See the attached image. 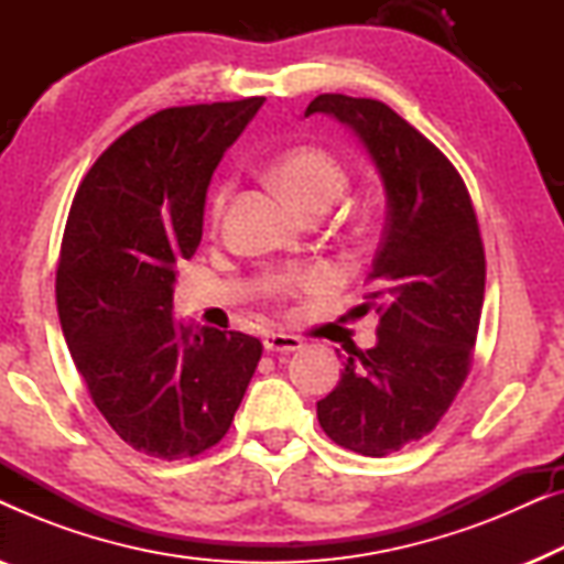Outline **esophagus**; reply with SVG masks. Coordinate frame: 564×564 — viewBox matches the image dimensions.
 Listing matches in <instances>:
<instances>
[{
	"mask_svg": "<svg viewBox=\"0 0 564 564\" xmlns=\"http://www.w3.org/2000/svg\"><path fill=\"white\" fill-rule=\"evenodd\" d=\"M303 341H300L297 336H290V334H267L264 336V349L267 351H280V354H290V351H297Z\"/></svg>",
	"mask_w": 564,
	"mask_h": 564,
	"instance_id": "34e87169",
	"label": "esophagus"
}]
</instances>
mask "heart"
<instances>
[{
    "mask_svg": "<svg viewBox=\"0 0 564 564\" xmlns=\"http://www.w3.org/2000/svg\"><path fill=\"white\" fill-rule=\"evenodd\" d=\"M274 182L280 184L292 203L303 213L328 210L338 197L344 195L349 174L341 161L330 156L328 151L315 149V145H297V149L284 151L272 166ZM228 184H220L213 197V213L218 215L228 199ZM323 284V272L318 269H292V272L272 274L264 282L269 297L284 300L297 295L303 290H313Z\"/></svg>",
    "mask_w": 564,
    "mask_h": 564,
    "instance_id": "1",
    "label": "heart"
}]
</instances>
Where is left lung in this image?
Here are the masks:
<instances>
[{"instance_id": "left-lung-1", "label": "left lung", "mask_w": 564, "mask_h": 564, "mask_svg": "<svg viewBox=\"0 0 564 564\" xmlns=\"http://www.w3.org/2000/svg\"><path fill=\"white\" fill-rule=\"evenodd\" d=\"M315 112L354 130L388 199L369 292L354 307L380 315L377 344L349 349L318 421L344 449L384 457L434 431L465 382L485 295L482 238L457 169L395 110L318 95L305 118Z\"/></svg>"}]
</instances>
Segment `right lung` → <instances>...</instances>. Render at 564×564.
Wrapping results in <instances>:
<instances>
[{
    "mask_svg": "<svg viewBox=\"0 0 564 564\" xmlns=\"http://www.w3.org/2000/svg\"><path fill=\"white\" fill-rule=\"evenodd\" d=\"M261 105L169 107L141 120L95 161L68 213L61 328L97 411L149 457L218 444L261 359L259 338L172 318L176 261L203 238L215 166Z\"/></svg>",
    "mask_w": 564,
    "mask_h": 564,
    "instance_id": "1",
    "label": "right lung"
}]
</instances>
